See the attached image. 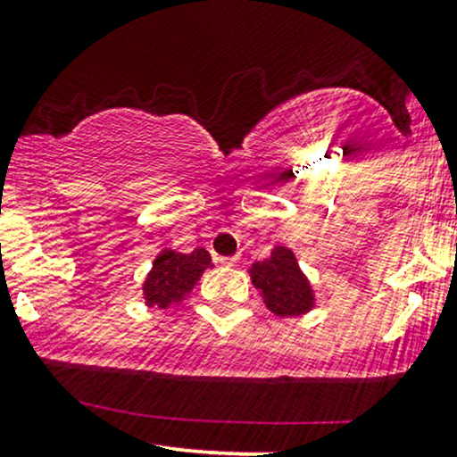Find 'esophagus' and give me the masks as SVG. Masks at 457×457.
<instances>
[{
    "label": "esophagus",
    "mask_w": 457,
    "mask_h": 457,
    "mask_svg": "<svg viewBox=\"0 0 457 457\" xmlns=\"http://www.w3.org/2000/svg\"><path fill=\"white\" fill-rule=\"evenodd\" d=\"M220 262H223V265H228V267H237L238 262H241V256H228V258H219Z\"/></svg>",
    "instance_id": "obj_1"
}]
</instances>
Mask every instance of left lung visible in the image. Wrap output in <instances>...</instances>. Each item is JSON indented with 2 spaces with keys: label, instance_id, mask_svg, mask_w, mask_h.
Listing matches in <instances>:
<instances>
[{
  "label": "left lung",
  "instance_id": "1",
  "mask_svg": "<svg viewBox=\"0 0 457 457\" xmlns=\"http://www.w3.org/2000/svg\"><path fill=\"white\" fill-rule=\"evenodd\" d=\"M250 276L267 310L278 318L310 314L316 307L314 287L287 245H276L265 261L252 262Z\"/></svg>",
  "mask_w": 457,
  "mask_h": 457
}]
</instances>
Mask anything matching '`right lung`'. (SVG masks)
<instances>
[{
  "label": "right lung",
  "instance_id": "obj_1",
  "mask_svg": "<svg viewBox=\"0 0 457 457\" xmlns=\"http://www.w3.org/2000/svg\"><path fill=\"white\" fill-rule=\"evenodd\" d=\"M207 267H212V256L205 247H196L190 254L163 247L141 285L143 301L147 307L159 310L179 305L195 289Z\"/></svg>",
  "mask_w": 457,
  "mask_h": 457
}]
</instances>
